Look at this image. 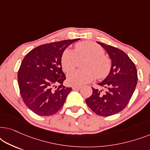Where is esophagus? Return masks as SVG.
<instances>
[{"label": "esophagus", "instance_id": "34e87169", "mask_svg": "<svg viewBox=\"0 0 150 150\" xmlns=\"http://www.w3.org/2000/svg\"><path fill=\"white\" fill-rule=\"evenodd\" d=\"M72 89L74 90H79V89H81V86H76V85H74V86H73V87H72Z\"/></svg>", "mask_w": 150, "mask_h": 150}]
</instances>
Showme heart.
I'll return each mask as SVG.
<instances>
[{
    "label": "heart",
    "mask_w": 150,
    "mask_h": 150,
    "mask_svg": "<svg viewBox=\"0 0 150 150\" xmlns=\"http://www.w3.org/2000/svg\"><path fill=\"white\" fill-rule=\"evenodd\" d=\"M104 49L95 42H81L75 45V50L65 49L61 56V65L65 72L76 66L79 60L87 59L84 63L85 70H74L67 76L71 85L81 86L91 81L95 76L104 79L109 74L111 61L106 57Z\"/></svg>",
    "instance_id": "heart-1"
}]
</instances>
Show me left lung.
<instances>
[{
  "mask_svg": "<svg viewBox=\"0 0 150 150\" xmlns=\"http://www.w3.org/2000/svg\"><path fill=\"white\" fill-rule=\"evenodd\" d=\"M111 59V69L107 77L98 83L104 89L92 88V95L86 99L88 106L96 114L108 117L124 109L136 88L137 70L134 63L120 49L98 42Z\"/></svg>",
  "mask_w": 150,
  "mask_h": 150,
  "instance_id": "1",
  "label": "left lung"
}]
</instances>
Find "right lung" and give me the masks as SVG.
<instances>
[{
	"instance_id": "right-lung-1",
	"label": "right lung",
	"mask_w": 150,
	"mask_h": 150,
	"mask_svg": "<svg viewBox=\"0 0 150 150\" xmlns=\"http://www.w3.org/2000/svg\"><path fill=\"white\" fill-rule=\"evenodd\" d=\"M79 40L41 45L24 57L18 70V83L24 104L35 114H55L72 90L63 85L66 78L61 67V56L67 46Z\"/></svg>"
}]
</instances>
